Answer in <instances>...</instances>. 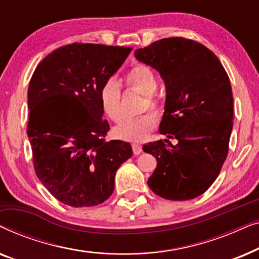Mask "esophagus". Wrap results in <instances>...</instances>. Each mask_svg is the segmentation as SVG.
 Instances as JSON below:
<instances>
[{"label":"esophagus","mask_w":259,"mask_h":259,"mask_svg":"<svg viewBox=\"0 0 259 259\" xmlns=\"http://www.w3.org/2000/svg\"><path fill=\"white\" fill-rule=\"evenodd\" d=\"M132 150H133V153L138 155V154H140L141 152H143V146H141V145H139V144H133L132 145Z\"/></svg>","instance_id":"1"}]
</instances>
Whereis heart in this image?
Instances as JSON below:
<instances>
[{
    "mask_svg": "<svg viewBox=\"0 0 259 259\" xmlns=\"http://www.w3.org/2000/svg\"><path fill=\"white\" fill-rule=\"evenodd\" d=\"M126 82L130 87H133L141 93L147 95V102L145 109L148 106L152 109H158V102L152 95L157 91L158 81L154 73L144 65L134 66L126 74ZM100 104L102 111L113 121H119L121 118V88L118 80L111 77L101 86ZM157 123V116L153 113L127 118L122 120L118 126L114 127L113 133L116 138L127 141H141L146 138Z\"/></svg>",
    "mask_w": 259,
    "mask_h": 259,
    "instance_id": "obj_1",
    "label": "heart"
}]
</instances>
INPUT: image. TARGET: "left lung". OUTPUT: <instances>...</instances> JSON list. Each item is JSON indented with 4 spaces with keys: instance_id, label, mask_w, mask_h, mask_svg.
<instances>
[{
    "instance_id": "8db88e82",
    "label": "left lung",
    "mask_w": 259,
    "mask_h": 259,
    "mask_svg": "<svg viewBox=\"0 0 259 259\" xmlns=\"http://www.w3.org/2000/svg\"><path fill=\"white\" fill-rule=\"evenodd\" d=\"M165 82L166 100L159 132L168 139L144 145L157 159L147 184L168 200L203 194L221 172L232 132L233 98L219 59L199 42L184 37L155 41L134 52Z\"/></svg>"
}]
</instances>
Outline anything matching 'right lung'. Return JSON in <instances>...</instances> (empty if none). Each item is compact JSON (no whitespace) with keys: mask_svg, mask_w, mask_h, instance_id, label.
Wrapping results in <instances>:
<instances>
[{"mask_svg":"<svg viewBox=\"0 0 259 259\" xmlns=\"http://www.w3.org/2000/svg\"><path fill=\"white\" fill-rule=\"evenodd\" d=\"M131 47L73 44L38 63L28 88V138L34 168L61 203L94 206L114 190L115 172L133 151L130 143L106 141L101 86L125 62Z\"/></svg>","mask_w":259,"mask_h":259,"instance_id":"add662e5","label":"right lung"}]
</instances>
